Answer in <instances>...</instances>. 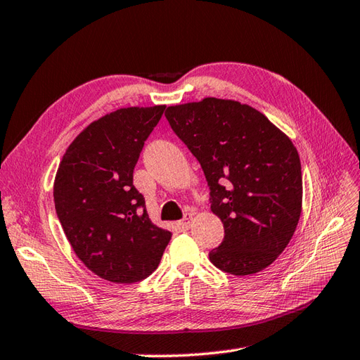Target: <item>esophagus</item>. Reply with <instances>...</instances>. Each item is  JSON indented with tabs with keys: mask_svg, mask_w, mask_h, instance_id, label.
<instances>
[{
	"mask_svg": "<svg viewBox=\"0 0 360 360\" xmlns=\"http://www.w3.org/2000/svg\"><path fill=\"white\" fill-rule=\"evenodd\" d=\"M191 219H193V214L187 213L186 216H184V219L181 221V227H182L184 230H188V229H190V224H191Z\"/></svg>",
	"mask_w": 360,
	"mask_h": 360,
	"instance_id": "1",
	"label": "esophagus"
}]
</instances>
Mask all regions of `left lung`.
<instances>
[{"instance_id":"1","label":"left lung","mask_w":360,"mask_h":360,"mask_svg":"<svg viewBox=\"0 0 360 360\" xmlns=\"http://www.w3.org/2000/svg\"><path fill=\"white\" fill-rule=\"evenodd\" d=\"M165 118L202 167L212 212L224 224L210 261L235 276L262 271L285 250L302 213L293 142L265 115L233 99L170 105Z\"/></svg>"}]
</instances>
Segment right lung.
I'll use <instances>...</instances> for the list:
<instances>
[{
	"instance_id": "obj_1",
	"label": "right lung",
	"mask_w": 360,
	"mask_h": 360,
	"mask_svg": "<svg viewBox=\"0 0 360 360\" xmlns=\"http://www.w3.org/2000/svg\"><path fill=\"white\" fill-rule=\"evenodd\" d=\"M165 105L124 107L90 122L67 147L53 182L58 219L75 255L113 283L146 279L172 233L148 218L133 169Z\"/></svg>"
}]
</instances>
